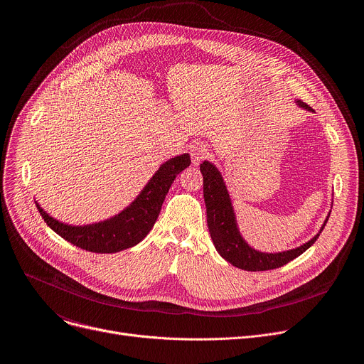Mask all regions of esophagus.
Here are the masks:
<instances>
[{
    "label": "esophagus",
    "instance_id": "esophagus-1",
    "mask_svg": "<svg viewBox=\"0 0 364 364\" xmlns=\"http://www.w3.org/2000/svg\"><path fill=\"white\" fill-rule=\"evenodd\" d=\"M190 154H191L193 164L198 166L200 161H203L207 157V154H209V151H207L205 145H203L200 142H196L194 145L190 146Z\"/></svg>",
    "mask_w": 364,
    "mask_h": 364
}]
</instances>
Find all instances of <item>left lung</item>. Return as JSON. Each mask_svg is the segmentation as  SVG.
<instances>
[{
	"label": "left lung",
	"instance_id": "1",
	"mask_svg": "<svg viewBox=\"0 0 364 364\" xmlns=\"http://www.w3.org/2000/svg\"><path fill=\"white\" fill-rule=\"evenodd\" d=\"M296 103L304 109L313 111V108L301 100H296ZM200 171L203 174V194L207 212V226H209L212 240L222 257H225L229 264L236 268L256 272L277 269L287 265L318 239L328 220L326 219L320 232L302 246L279 253H264L255 250L240 236L233 205L219 170L212 163L204 161L200 164Z\"/></svg>",
	"mask_w": 364,
	"mask_h": 364
}]
</instances>
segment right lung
Instances as JSON below:
<instances>
[{
    "instance_id": "1",
    "label": "right lung",
    "mask_w": 364,
    "mask_h": 364,
    "mask_svg": "<svg viewBox=\"0 0 364 364\" xmlns=\"http://www.w3.org/2000/svg\"><path fill=\"white\" fill-rule=\"evenodd\" d=\"M190 163L188 154L170 159L152 176L131 205L119 215L99 223L86 226L66 225L48 216L38 203L36 205L47 226L72 245L95 253L119 252L135 246L149 233L161 212V205L174 178Z\"/></svg>"
}]
</instances>
